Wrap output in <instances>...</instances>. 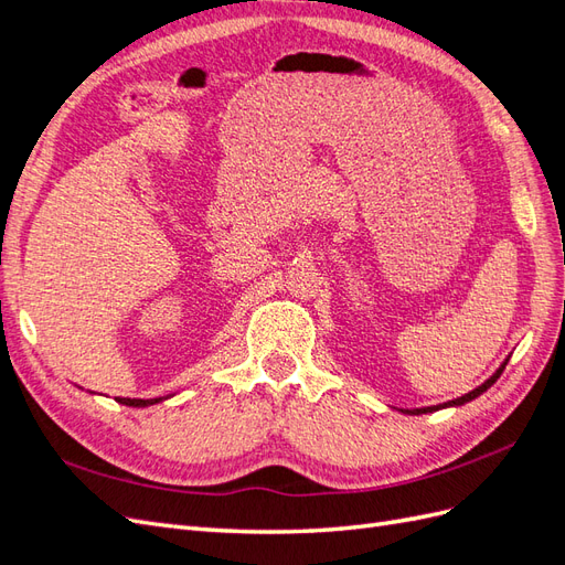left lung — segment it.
<instances>
[{
    "label": "left lung",
    "instance_id": "obj_1",
    "mask_svg": "<svg viewBox=\"0 0 565 565\" xmlns=\"http://www.w3.org/2000/svg\"><path fill=\"white\" fill-rule=\"evenodd\" d=\"M507 363H509V358H504V363L492 372V377L490 380H486L481 386H476L473 391H469V393H465V396H459V398H452V401H448V403H440V405H429V407H413V409H401L403 415H426V413H436V409H443V407H459V405H465V403H469V401H473V398H478L481 396V393H486L494 382L500 380V374H502V370L507 367Z\"/></svg>",
    "mask_w": 565,
    "mask_h": 565
}]
</instances>
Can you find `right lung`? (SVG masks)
Listing matches in <instances>:
<instances>
[{"label": "right lung", "instance_id": "right-lung-1", "mask_svg": "<svg viewBox=\"0 0 565 565\" xmlns=\"http://www.w3.org/2000/svg\"><path fill=\"white\" fill-rule=\"evenodd\" d=\"M89 393H94V391H89ZM174 396V393H172ZM172 396H160V398H115L117 403H122V405H129V407H148V405H158V403H162V401H167V398H172Z\"/></svg>", "mask_w": 565, "mask_h": 565}]
</instances>
